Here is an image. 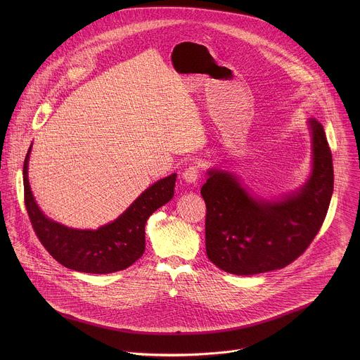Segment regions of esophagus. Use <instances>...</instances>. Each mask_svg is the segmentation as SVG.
Instances as JSON below:
<instances>
[{"instance_id":"esophagus-1","label":"esophagus","mask_w":360,"mask_h":360,"mask_svg":"<svg viewBox=\"0 0 360 360\" xmlns=\"http://www.w3.org/2000/svg\"><path fill=\"white\" fill-rule=\"evenodd\" d=\"M200 173H201V169H200V165H191L188 166L184 172H183V179L187 181V183H195L200 177Z\"/></svg>"}]
</instances>
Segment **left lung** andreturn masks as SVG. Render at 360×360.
<instances>
[{"mask_svg": "<svg viewBox=\"0 0 360 360\" xmlns=\"http://www.w3.org/2000/svg\"><path fill=\"white\" fill-rule=\"evenodd\" d=\"M313 170L297 194L278 202L254 200L234 176L209 170L205 201L206 255L219 269L240 276L283 269L301 257L319 233L334 188L333 155L324 129L309 120Z\"/></svg>", "mask_w": 360, "mask_h": 360, "instance_id": "1", "label": "left lung"}]
</instances>
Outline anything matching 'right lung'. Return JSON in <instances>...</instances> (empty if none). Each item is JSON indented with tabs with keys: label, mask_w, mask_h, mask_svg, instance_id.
Instances as JSON below:
<instances>
[{
	"label": "right lung",
	"mask_w": 360,
	"mask_h": 360,
	"mask_svg": "<svg viewBox=\"0 0 360 360\" xmlns=\"http://www.w3.org/2000/svg\"><path fill=\"white\" fill-rule=\"evenodd\" d=\"M30 150L23 163L25 206L36 236L56 262L72 270L106 274L124 270L143 257L147 219L173 198L176 174L147 188L115 221L98 230H75L47 219L36 205L27 180Z\"/></svg>",
	"instance_id": "obj_1"
}]
</instances>
